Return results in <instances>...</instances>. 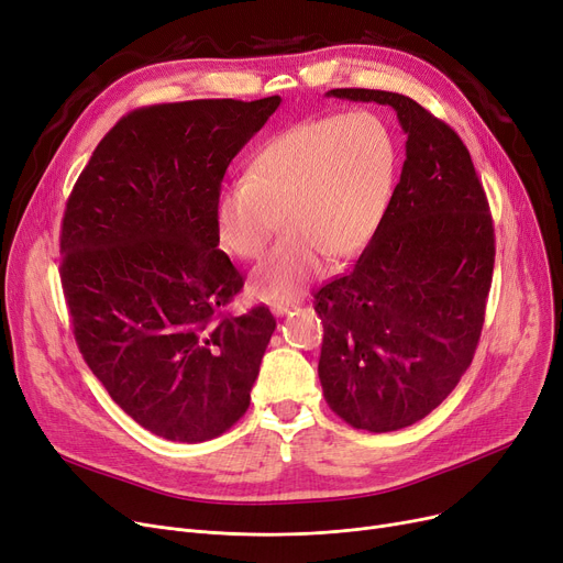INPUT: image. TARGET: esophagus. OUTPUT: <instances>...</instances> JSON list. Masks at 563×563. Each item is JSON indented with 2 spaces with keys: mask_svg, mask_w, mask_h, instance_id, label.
<instances>
[{
  "mask_svg": "<svg viewBox=\"0 0 563 563\" xmlns=\"http://www.w3.org/2000/svg\"><path fill=\"white\" fill-rule=\"evenodd\" d=\"M299 301H278V303H272V312L274 314H278V317H283V314H287L291 308H295Z\"/></svg>",
  "mask_w": 563,
  "mask_h": 563,
  "instance_id": "34e87169",
  "label": "esophagus"
}]
</instances>
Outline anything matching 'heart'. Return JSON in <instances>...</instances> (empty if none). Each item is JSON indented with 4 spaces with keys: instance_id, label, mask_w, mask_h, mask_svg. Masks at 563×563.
I'll return each mask as SVG.
<instances>
[{
    "instance_id": "heart-1",
    "label": "heart",
    "mask_w": 563,
    "mask_h": 563,
    "mask_svg": "<svg viewBox=\"0 0 563 563\" xmlns=\"http://www.w3.org/2000/svg\"><path fill=\"white\" fill-rule=\"evenodd\" d=\"M398 167V137L371 110L306 119L268 140L251 177L225 184L213 205L216 234L241 260L260 257L283 218L287 234L255 266L251 295L291 301L331 257H358L388 213Z\"/></svg>"
}]
</instances>
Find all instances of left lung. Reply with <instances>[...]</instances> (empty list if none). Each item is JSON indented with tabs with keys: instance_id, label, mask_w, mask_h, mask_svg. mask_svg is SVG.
Listing matches in <instances>:
<instances>
[{
	"instance_id": "1",
	"label": "left lung",
	"mask_w": 563,
	"mask_h": 563,
	"mask_svg": "<svg viewBox=\"0 0 563 563\" xmlns=\"http://www.w3.org/2000/svg\"><path fill=\"white\" fill-rule=\"evenodd\" d=\"M327 96L390 106L407 133L377 236L350 274L314 291L329 407L356 430L390 432L426 419L470 368L493 285V216L467 146L442 119L394 91Z\"/></svg>"
}]
</instances>
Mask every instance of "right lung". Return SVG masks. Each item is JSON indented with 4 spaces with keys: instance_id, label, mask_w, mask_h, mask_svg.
Here are the masks:
<instances>
[{
    "instance_id": "obj_1",
    "label": "right lung",
    "mask_w": 563,
    "mask_h": 563,
    "mask_svg": "<svg viewBox=\"0 0 563 563\" xmlns=\"http://www.w3.org/2000/svg\"><path fill=\"white\" fill-rule=\"evenodd\" d=\"M280 106L205 99L129 112L66 202L62 287L82 358L129 417L169 442L230 430L276 329L223 308L243 276L218 251L213 205L232 158Z\"/></svg>"
}]
</instances>
